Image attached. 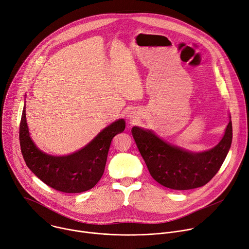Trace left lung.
Segmentation results:
<instances>
[{
  "label": "left lung",
  "instance_id": "left-lung-1",
  "mask_svg": "<svg viewBox=\"0 0 249 249\" xmlns=\"http://www.w3.org/2000/svg\"><path fill=\"white\" fill-rule=\"evenodd\" d=\"M132 135L153 178L164 187L188 190L207 184L221 168L231 145L230 120L224 138L208 152L188 153L166 144L151 131L132 128Z\"/></svg>",
  "mask_w": 249,
  "mask_h": 249
}]
</instances>
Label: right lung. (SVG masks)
Wrapping results in <instances>:
<instances>
[{
  "mask_svg": "<svg viewBox=\"0 0 249 249\" xmlns=\"http://www.w3.org/2000/svg\"><path fill=\"white\" fill-rule=\"evenodd\" d=\"M125 129L120 119L103 129L82 150L66 157H53L39 151L31 141L25 118V106L19 124V144L28 168L51 188L65 193L91 189L101 178L111 141Z\"/></svg>",
  "mask_w": 249,
  "mask_h": 249,
  "instance_id": "add662e5",
  "label": "right lung"
}]
</instances>
